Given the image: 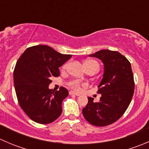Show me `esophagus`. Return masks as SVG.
Instances as JSON below:
<instances>
[{"instance_id": "34e87169", "label": "esophagus", "mask_w": 149, "mask_h": 149, "mask_svg": "<svg viewBox=\"0 0 149 149\" xmlns=\"http://www.w3.org/2000/svg\"><path fill=\"white\" fill-rule=\"evenodd\" d=\"M69 94H70V95H76V96L80 95L79 94H78V93H76V92H74V91H70V92H69Z\"/></svg>"}]
</instances>
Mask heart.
Returning <instances> with one entry per match:
<instances>
[{"label":"heart","mask_w":149,"mask_h":149,"mask_svg":"<svg viewBox=\"0 0 149 149\" xmlns=\"http://www.w3.org/2000/svg\"><path fill=\"white\" fill-rule=\"evenodd\" d=\"M84 65H87V66H95V67L98 68H99V65L97 63V62H96L95 61H92V60H88V61H86L84 62ZM70 86L76 90H79L81 87V84L79 81H73L70 84Z\"/></svg>","instance_id":"1"}]
</instances>
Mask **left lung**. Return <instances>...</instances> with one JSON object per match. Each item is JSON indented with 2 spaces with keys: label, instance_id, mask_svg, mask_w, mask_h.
<instances>
[{
  "label": "left lung",
  "instance_id": "1",
  "mask_svg": "<svg viewBox=\"0 0 149 149\" xmlns=\"http://www.w3.org/2000/svg\"><path fill=\"white\" fill-rule=\"evenodd\" d=\"M88 56L99 58L104 64L102 79L98 86L102 97L98 102L88 97L82 113L93 125H109L120 118L131 102L135 87L131 65L117 51L102 49Z\"/></svg>",
  "mask_w": 149,
  "mask_h": 149
}]
</instances>
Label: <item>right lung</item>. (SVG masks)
<instances>
[{
    "mask_svg": "<svg viewBox=\"0 0 149 149\" xmlns=\"http://www.w3.org/2000/svg\"><path fill=\"white\" fill-rule=\"evenodd\" d=\"M47 45L29 47L19 58L13 71V83L19 105L30 119L48 124L62 113V102L68 91L49 88L52 77L60 76L59 68L71 58Z\"/></svg>",
    "mask_w": 149,
    "mask_h": 149,
    "instance_id": "add662e5",
    "label": "right lung"
}]
</instances>
